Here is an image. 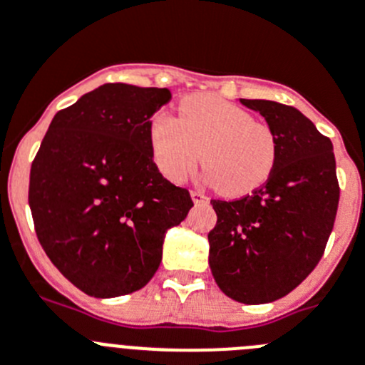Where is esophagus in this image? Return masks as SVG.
I'll list each match as a JSON object with an SVG mask.
<instances>
[{
  "label": "esophagus",
  "instance_id": "34e87169",
  "mask_svg": "<svg viewBox=\"0 0 365 365\" xmlns=\"http://www.w3.org/2000/svg\"><path fill=\"white\" fill-rule=\"evenodd\" d=\"M192 199L195 205H200V202H208V197L200 192V190H192Z\"/></svg>",
  "mask_w": 365,
  "mask_h": 365
}]
</instances>
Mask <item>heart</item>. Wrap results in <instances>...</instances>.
<instances>
[{
  "label": "heart",
  "mask_w": 365,
  "mask_h": 365,
  "mask_svg": "<svg viewBox=\"0 0 365 365\" xmlns=\"http://www.w3.org/2000/svg\"><path fill=\"white\" fill-rule=\"evenodd\" d=\"M153 160L172 182L200 163L220 193L246 195L262 186L277 163L275 133L266 123L224 99L197 93L180 103L179 117L153 113L148 125Z\"/></svg>",
  "instance_id": "heart-1"
}]
</instances>
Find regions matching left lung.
I'll use <instances>...</instances> for the list:
<instances>
[{
	"label": "left lung",
	"instance_id": "8db88e82",
	"mask_svg": "<svg viewBox=\"0 0 365 365\" xmlns=\"http://www.w3.org/2000/svg\"><path fill=\"white\" fill-rule=\"evenodd\" d=\"M266 119L277 139L269 179L252 195L212 199L210 267L220 292L266 304L293 292L322 259L339 208L333 145L293 106L240 99Z\"/></svg>",
	"mask_w": 365,
	"mask_h": 365
}]
</instances>
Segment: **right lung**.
I'll return each instance as SVG.
<instances>
[{"mask_svg":"<svg viewBox=\"0 0 365 365\" xmlns=\"http://www.w3.org/2000/svg\"><path fill=\"white\" fill-rule=\"evenodd\" d=\"M168 88L106 83L53 115L32 160L36 235L59 272L90 297L145 287L165 233L193 200L153 163L148 125Z\"/></svg>","mask_w":365,"mask_h":365,"instance_id":"obj_1","label":"right lung"}]
</instances>
